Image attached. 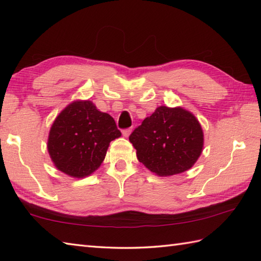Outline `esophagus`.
I'll list each match as a JSON object with an SVG mask.
<instances>
[{
    "label": "esophagus",
    "instance_id": "1",
    "mask_svg": "<svg viewBox=\"0 0 261 261\" xmlns=\"http://www.w3.org/2000/svg\"><path fill=\"white\" fill-rule=\"evenodd\" d=\"M131 132H132V129H131V127H129V129H124L123 131H122V135H123V137L127 138L130 136Z\"/></svg>",
    "mask_w": 261,
    "mask_h": 261
}]
</instances>
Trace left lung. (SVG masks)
I'll return each instance as SVG.
<instances>
[{
  "mask_svg": "<svg viewBox=\"0 0 261 261\" xmlns=\"http://www.w3.org/2000/svg\"><path fill=\"white\" fill-rule=\"evenodd\" d=\"M129 140L138 160L153 174L166 177L193 167L203 151L204 134L190 111L162 105L142 121Z\"/></svg>",
  "mask_w": 261,
  "mask_h": 261,
  "instance_id": "left-lung-1",
  "label": "left lung"
}]
</instances>
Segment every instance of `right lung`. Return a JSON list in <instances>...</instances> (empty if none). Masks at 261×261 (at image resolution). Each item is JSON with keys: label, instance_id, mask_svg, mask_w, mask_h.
<instances>
[{"label": "right lung", "instance_id": "obj_1", "mask_svg": "<svg viewBox=\"0 0 261 261\" xmlns=\"http://www.w3.org/2000/svg\"><path fill=\"white\" fill-rule=\"evenodd\" d=\"M121 137L114 119L88 99L68 104L49 131L48 152L58 170L84 178L98 169L110 142Z\"/></svg>", "mask_w": 261, "mask_h": 261}]
</instances>
